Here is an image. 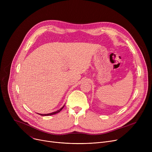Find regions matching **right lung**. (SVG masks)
<instances>
[{
  "label": "right lung",
  "instance_id": "add662e5",
  "mask_svg": "<svg viewBox=\"0 0 152 152\" xmlns=\"http://www.w3.org/2000/svg\"><path fill=\"white\" fill-rule=\"evenodd\" d=\"M65 107V105H64L62 108H61L60 110H57V111H55V112H53V113H48V114H39V115H41V116H49V115H55V114H56V113H59L60 111L63 108V107Z\"/></svg>",
  "mask_w": 152,
  "mask_h": 152
}]
</instances>
